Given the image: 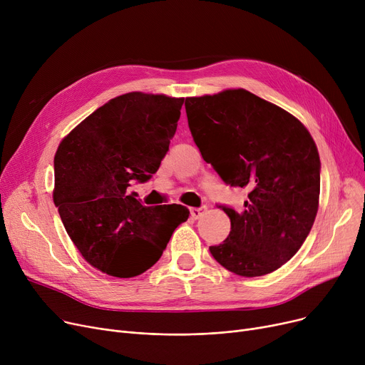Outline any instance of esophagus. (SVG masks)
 <instances>
[{
    "label": "esophagus",
    "mask_w": 365,
    "mask_h": 365,
    "mask_svg": "<svg viewBox=\"0 0 365 365\" xmlns=\"http://www.w3.org/2000/svg\"><path fill=\"white\" fill-rule=\"evenodd\" d=\"M205 210H207L205 205H204V207H200V208H197V207L190 208V217H192V219H200V217L202 216V213L205 212Z\"/></svg>",
    "instance_id": "34e87169"
}]
</instances>
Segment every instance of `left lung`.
<instances>
[{"label":"left lung","mask_w":365,"mask_h":365,"mask_svg":"<svg viewBox=\"0 0 365 365\" xmlns=\"http://www.w3.org/2000/svg\"><path fill=\"white\" fill-rule=\"evenodd\" d=\"M187 124L205 163L247 190L244 210L222 207L231 232L210 253L240 277L289 262L309 235L319 205V153L294 115L244 88L186 98Z\"/></svg>","instance_id":"left-lung-1"}]
</instances>
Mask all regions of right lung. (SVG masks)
<instances>
[{
    "mask_svg": "<svg viewBox=\"0 0 365 365\" xmlns=\"http://www.w3.org/2000/svg\"><path fill=\"white\" fill-rule=\"evenodd\" d=\"M183 101L142 91L117 96L56 150L54 205L84 260L106 275L133 278L148 271L189 217L180 204L146 207L127 195L131 180L146 182L158 170Z\"/></svg>",
    "mask_w": 365,
    "mask_h": 365,
    "instance_id": "right-lung-1",
    "label": "right lung"
}]
</instances>
